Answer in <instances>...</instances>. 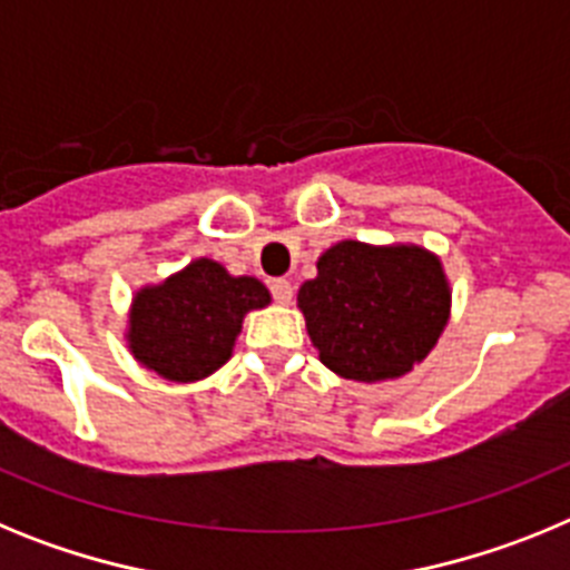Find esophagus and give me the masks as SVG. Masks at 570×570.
I'll return each instance as SVG.
<instances>
[{
  "mask_svg": "<svg viewBox=\"0 0 570 570\" xmlns=\"http://www.w3.org/2000/svg\"><path fill=\"white\" fill-rule=\"evenodd\" d=\"M271 294H274V299L279 302V305H288V302L294 299V288H291L288 279H274V282H271Z\"/></svg>",
  "mask_w": 570,
  "mask_h": 570,
  "instance_id": "obj_1",
  "label": "esophagus"
}]
</instances>
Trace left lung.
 Returning <instances> with one entry per match:
<instances>
[{
    "label": "left lung",
    "mask_w": 570,
    "mask_h": 570,
    "mask_svg": "<svg viewBox=\"0 0 570 570\" xmlns=\"http://www.w3.org/2000/svg\"><path fill=\"white\" fill-rule=\"evenodd\" d=\"M296 308L320 362L354 382L411 374L451 320V282L434 250L414 242L342 239L316 259Z\"/></svg>",
    "instance_id": "8db88e82"
}]
</instances>
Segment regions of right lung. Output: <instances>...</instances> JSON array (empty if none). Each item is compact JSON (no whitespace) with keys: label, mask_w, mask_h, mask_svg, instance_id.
Returning a JSON list of instances; mask_svg holds the SVG:
<instances>
[{"label":"right lung","mask_w":570,"mask_h":570,"mask_svg":"<svg viewBox=\"0 0 570 570\" xmlns=\"http://www.w3.org/2000/svg\"><path fill=\"white\" fill-rule=\"evenodd\" d=\"M271 291L256 276H234L199 256L130 299L125 342L134 360L170 382H199L230 360L242 322L268 308Z\"/></svg>","instance_id":"add662e5"}]
</instances>
